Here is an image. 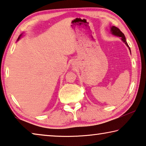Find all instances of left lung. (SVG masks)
<instances>
[{"label":"left lung","mask_w":146,"mask_h":146,"mask_svg":"<svg viewBox=\"0 0 146 146\" xmlns=\"http://www.w3.org/2000/svg\"><path fill=\"white\" fill-rule=\"evenodd\" d=\"M111 32L112 33V34H113L114 35H116V36H118V37H121V39L122 41L125 43L126 45H127V46L129 47V49L130 50V48L129 46V45L127 44V41H126V39H125V35H124L123 33L121 32L120 30L116 26H113L111 28ZM131 52V50H130Z\"/></svg>","instance_id":"obj_1"}]
</instances>
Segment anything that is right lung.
<instances>
[{
    "mask_svg": "<svg viewBox=\"0 0 146 146\" xmlns=\"http://www.w3.org/2000/svg\"><path fill=\"white\" fill-rule=\"evenodd\" d=\"M21 37H22V34H21L20 35H19V37H18V39H17V40H19V39H20V38H21Z\"/></svg>",
    "mask_w": 146,
    "mask_h": 146,
    "instance_id": "obj_1",
    "label": "right lung"
}]
</instances>
